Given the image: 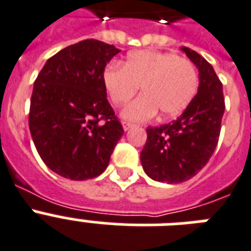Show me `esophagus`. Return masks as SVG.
<instances>
[{
  "label": "esophagus",
  "instance_id": "34e87169",
  "mask_svg": "<svg viewBox=\"0 0 251 251\" xmlns=\"http://www.w3.org/2000/svg\"><path fill=\"white\" fill-rule=\"evenodd\" d=\"M134 124H131V122L129 121H122V127H124V130H129L131 129V127H134Z\"/></svg>",
  "mask_w": 251,
  "mask_h": 251
}]
</instances>
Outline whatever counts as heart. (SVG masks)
Wrapping results in <instances>:
<instances>
[{
  "mask_svg": "<svg viewBox=\"0 0 251 251\" xmlns=\"http://www.w3.org/2000/svg\"><path fill=\"white\" fill-rule=\"evenodd\" d=\"M103 82L115 105L127 103L142 85L143 94L126 105L122 115L147 121L161 112L164 119L180 115L199 90V72L192 60L173 52L139 50L129 54L124 66L111 64Z\"/></svg>",
  "mask_w": 251,
  "mask_h": 251,
  "instance_id": "b5f03b06",
  "label": "heart"
}]
</instances>
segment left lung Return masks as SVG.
Segmentation results:
<instances>
[{
  "label": "left lung",
  "instance_id": "left-lung-1",
  "mask_svg": "<svg viewBox=\"0 0 251 251\" xmlns=\"http://www.w3.org/2000/svg\"><path fill=\"white\" fill-rule=\"evenodd\" d=\"M182 50L199 68V93L178 119L147 127V142L140 153L146 174L169 184L193 178L210 160L226 108L221 79L210 63L189 48Z\"/></svg>",
  "mask_w": 251,
  "mask_h": 251
}]
</instances>
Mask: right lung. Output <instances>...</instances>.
<instances>
[{
    "label": "right lung",
    "mask_w": 251,
    "mask_h": 251,
    "mask_svg": "<svg viewBox=\"0 0 251 251\" xmlns=\"http://www.w3.org/2000/svg\"><path fill=\"white\" fill-rule=\"evenodd\" d=\"M120 50L89 38L49 59L34 81L29 130L40 157L72 180L100 175L124 129L108 103L105 66Z\"/></svg>",
    "instance_id": "1"
}]
</instances>
